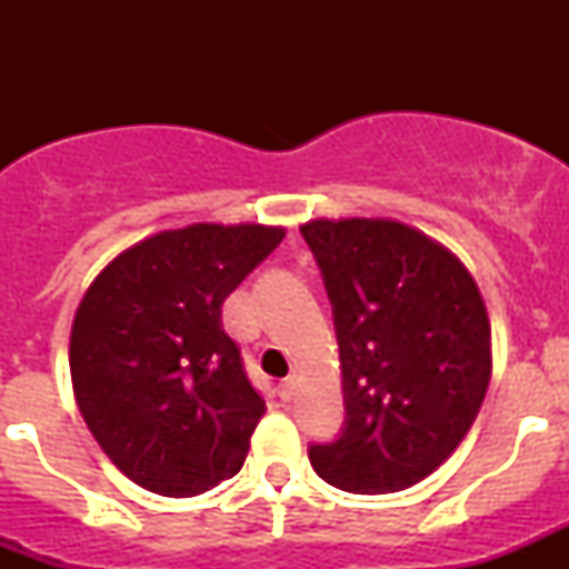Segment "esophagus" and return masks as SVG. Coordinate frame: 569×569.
<instances>
[{"label":"esophagus","instance_id":"34e87169","mask_svg":"<svg viewBox=\"0 0 569 569\" xmlns=\"http://www.w3.org/2000/svg\"><path fill=\"white\" fill-rule=\"evenodd\" d=\"M296 387H299V381H296V376H288V379L279 381V396L284 401H290L296 396Z\"/></svg>","mask_w":569,"mask_h":569}]
</instances>
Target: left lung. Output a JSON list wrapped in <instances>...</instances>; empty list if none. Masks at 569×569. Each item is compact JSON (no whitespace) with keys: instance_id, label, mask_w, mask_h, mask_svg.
I'll use <instances>...</instances> for the list:
<instances>
[{"instance_id":"left-lung-1","label":"left lung","mask_w":569,"mask_h":569,"mask_svg":"<svg viewBox=\"0 0 569 569\" xmlns=\"http://www.w3.org/2000/svg\"><path fill=\"white\" fill-rule=\"evenodd\" d=\"M339 339L345 425L310 465L347 492L413 487L450 459L490 385V321L450 250L385 219L301 224Z\"/></svg>"}]
</instances>
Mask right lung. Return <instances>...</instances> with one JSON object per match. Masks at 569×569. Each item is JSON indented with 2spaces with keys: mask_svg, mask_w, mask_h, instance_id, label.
<instances>
[{
  "mask_svg": "<svg viewBox=\"0 0 569 569\" xmlns=\"http://www.w3.org/2000/svg\"><path fill=\"white\" fill-rule=\"evenodd\" d=\"M281 228L193 224L116 256L70 333L79 410L139 487L188 499L244 465L264 399L222 328V305L268 259Z\"/></svg>",
  "mask_w": 569,
  "mask_h": 569,
  "instance_id": "right-lung-1",
  "label": "right lung"
}]
</instances>
